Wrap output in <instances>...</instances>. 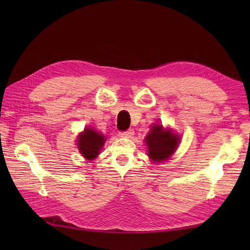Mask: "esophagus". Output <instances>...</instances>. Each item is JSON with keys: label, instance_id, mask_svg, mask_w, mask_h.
<instances>
[{"label": "esophagus", "instance_id": "1", "mask_svg": "<svg viewBox=\"0 0 250 250\" xmlns=\"http://www.w3.org/2000/svg\"><path fill=\"white\" fill-rule=\"evenodd\" d=\"M133 134H134L133 129H128V130H126V131H121V132L119 133V135H120L121 138H131Z\"/></svg>", "mask_w": 250, "mask_h": 250}]
</instances>
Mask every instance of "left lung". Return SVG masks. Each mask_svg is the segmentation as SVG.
Masks as SVG:
<instances>
[{
  "label": "left lung",
  "instance_id": "8db88e82",
  "mask_svg": "<svg viewBox=\"0 0 250 250\" xmlns=\"http://www.w3.org/2000/svg\"><path fill=\"white\" fill-rule=\"evenodd\" d=\"M179 138L169 129H163L162 125L152 126V129L146 137L148 155L155 163L169 158L178 146Z\"/></svg>",
  "mask_w": 250,
  "mask_h": 250
}]
</instances>
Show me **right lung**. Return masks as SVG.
<instances>
[{"label":"right lung","instance_id":"obj_1","mask_svg":"<svg viewBox=\"0 0 250 250\" xmlns=\"http://www.w3.org/2000/svg\"><path fill=\"white\" fill-rule=\"evenodd\" d=\"M105 140L106 139L101 133L90 128H85L84 132L80 133L78 138V149L84 158L92 161L99 154Z\"/></svg>","mask_w":250,"mask_h":250}]
</instances>
